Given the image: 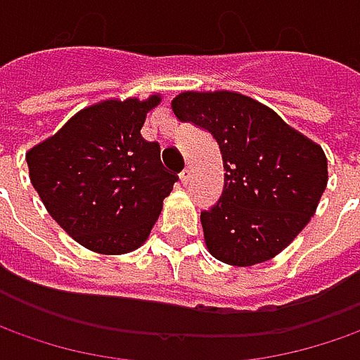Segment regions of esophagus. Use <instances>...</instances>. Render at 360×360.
<instances>
[{
	"label": "esophagus",
	"instance_id": "1",
	"mask_svg": "<svg viewBox=\"0 0 360 360\" xmlns=\"http://www.w3.org/2000/svg\"><path fill=\"white\" fill-rule=\"evenodd\" d=\"M179 179H181V183H187V181L191 179V171H189V167H185V169L181 171Z\"/></svg>",
	"mask_w": 360,
	"mask_h": 360
}]
</instances>
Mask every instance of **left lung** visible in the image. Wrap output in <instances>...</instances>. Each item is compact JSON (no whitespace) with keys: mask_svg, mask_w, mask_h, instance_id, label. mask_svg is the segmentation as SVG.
Returning <instances> with one entry per match:
<instances>
[{"mask_svg":"<svg viewBox=\"0 0 360 360\" xmlns=\"http://www.w3.org/2000/svg\"><path fill=\"white\" fill-rule=\"evenodd\" d=\"M175 117L215 139L224 191L201 211L205 245L229 266H254L280 254L310 221L326 189L321 145L294 131L272 108L229 90L181 92Z\"/></svg>","mask_w":360,"mask_h":360,"instance_id":"8db88e82","label":"left lung"}]
</instances>
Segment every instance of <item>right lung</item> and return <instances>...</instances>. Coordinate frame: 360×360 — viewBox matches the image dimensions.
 <instances>
[{"mask_svg": "<svg viewBox=\"0 0 360 360\" xmlns=\"http://www.w3.org/2000/svg\"><path fill=\"white\" fill-rule=\"evenodd\" d=\"M159 102L153 94L86 106L25 155L48 213L92 252L127 254L143 245L177 181L161 165L159 143L141 136Z\"/></svg>", "mask_w": 360, "mask_h": 360, "instance_id": "1", "label": "right lung"}]
</instances>
